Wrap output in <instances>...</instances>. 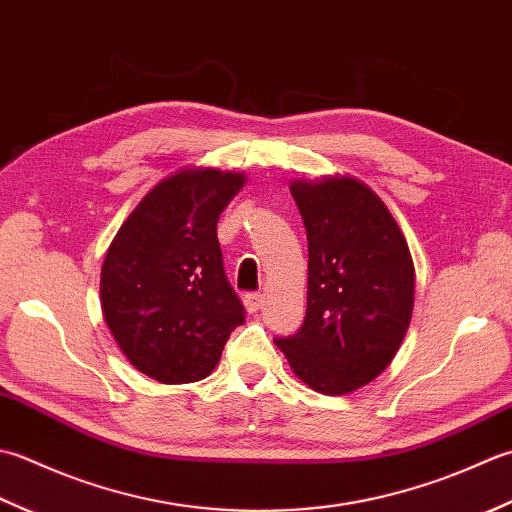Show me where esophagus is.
I'll return each instance as SVG.
<instances>
[{
    "instance_id": "34e87169",
    "label": "esophagus",
    "mask_w": 512,
    "mask_h": 512,
    "mask_svg": "<svg viewBox=\"0 0 512 512\" xmlns=\"http://www.w3.org/2000/svg\"><path fill=\"white\" fill-rule=\"evenodd\" d=\"M245 309L249 311V314H256V311L263 307V302H265V298H263V294H245Z\"/></svg>"
}]
</instances>
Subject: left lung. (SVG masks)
Listing matches in <instances>:
<instances>
[{
    "mask_svg": "<svg viewBox=\"0 0 512 512\" xmlns=\"http://www.w3.org/2000/svg\"><path fill=\"white\" fill-rule=\"evenodd\" d=\"M309 243L307 316L274 342L318 393H351L389 367L409 329L413 258L380 196L351 176L294 181Z\"/></svg>",
    "mask_w": 512,
    "mask_h": 512,
    "instance_id": "8db88e82",
    "label": "left lung"
}]
</instances>
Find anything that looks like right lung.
<instances>
[{
    "label": "right lung",
    "mask_w": 512,
    "mask_h": 512,
    "mask_svg": "<svg viewBox=\"0 0 512 512\" xmlns=\"http://www.w3.org/2000/svg\"><path fill=\"white\" fill-rule=\"evenodd\" d=\"M245 181L214 168L176 172L141 198L108 247L103 318L132 367L163 384L207 378L245 322L216 236Z\"/></svg>",
    "instance_id": "add662e5"
}]
</instances>
